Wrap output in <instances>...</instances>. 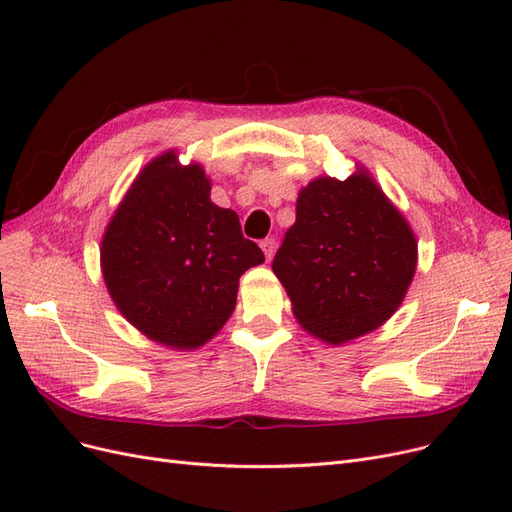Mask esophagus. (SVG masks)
I'll list each match as a JSON object with an SVG mask.
<instances>
[{"label": "esophagus", "mask_w": 512, "mask_h": 512, "mask_svg": "<svg viewBox=\"0 0 512 512\" xmlns=\"http://www.w3.org/2000/svg\"><path fill=\"white\" fill-rule=\"evenodd\" d=\"M260 247H262V252H265L267 260H271V258H273V254H275V250H277V241H275L273 237H267L265 241L260 243Z\"/></svg>", "instance_id": "esophagus-1"}]
</instances>
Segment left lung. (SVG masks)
<instances>
[{
    "instance_id": "obj_1",
    "label": "left lung",
    "mask_w": 512,
    "mask_h": 512,
    "mask_svg": "<svg viewBox=\"0 0 512 512\" xmlns=\"http://www.w3.org/2000/svg\"><path fill=\"white\" fill-rule=\"evenodd\" d=\"M414 269L408 222L363 170L303 188L297 220L273 258L294 316L327 344H344L389 320Z\"/></svg>"
}]
</instances>
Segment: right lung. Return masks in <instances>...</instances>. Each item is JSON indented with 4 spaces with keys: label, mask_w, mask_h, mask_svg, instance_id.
Instances as JSON below:
<instances>
[{
    "label": "right lung",
    "mask_w": 512,
    "mask_h": 512,
    "mask_svg": "<svg viewBox=\"0 0 512 512\" xmlns=\"http://www.w3.org/2000/svg\"><path fill=\"white\" fill-rule=\"evenodd\" d=\"M198 164L173 151L136 177L102 239L108 292L138 331L170 348H198L235 312L239 277L265 262L239 215L211 203Z\"/></svg>",
    "instance_id": "1"
}]
</instances>
